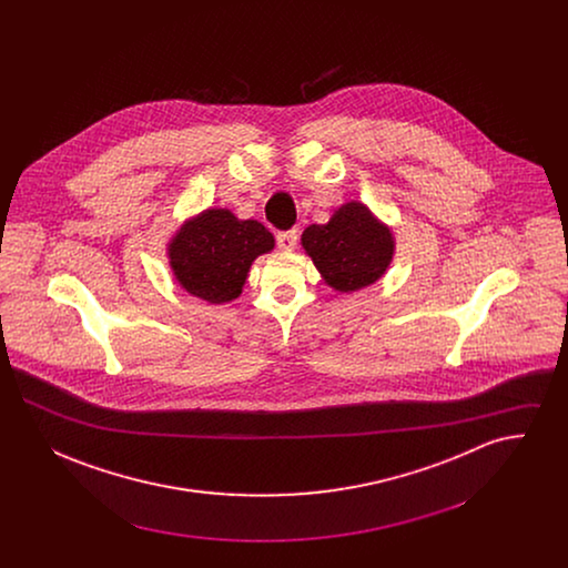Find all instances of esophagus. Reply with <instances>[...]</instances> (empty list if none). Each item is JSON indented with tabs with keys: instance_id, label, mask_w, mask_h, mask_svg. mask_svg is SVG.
<instances>
[{
	"instance_id": "1",
	"label": "esophagus",
	"mask_w": 568,
	"mask_h": 568,
	"mask_svg": "<svg viewBox=\"0 0 568 568\" xmlns=\"http://www.w3.org/2000/svg\"><path fill=\"white\" fill-rule=\"evenodd\" d=\"M276 244L281 251H294L297 244V232L296 230H290V232H278L276 234Z\"/></svg>"
}]
</instances>
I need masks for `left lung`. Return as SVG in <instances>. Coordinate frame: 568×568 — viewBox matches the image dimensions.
Here are the masks:
<instances>
[{
	"label": "left lung",
	"instance_id": "1",
	"mask_svg": "<svg viewBox=\"0 0 568 568\" xmlns=\"http://www.w3.org/2000/svg\"><path fill=\"white\" fill-rule=\"evenodd\" d=\"M300 243L325 285L341 294L377 283L396 253L392 227L357 200L338 206L324 225H308Z\"/></svg>",
	"mask_w": 568,
	"mask_h": 568
}]
</instances>
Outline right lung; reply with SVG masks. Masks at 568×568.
I'll return each instance as SVG.
<instances>
[{"label":"right lung","instance_id":"right-lung-1","mask_svg":"<svg viewBox=\"0 0 568 568\" xmlns=\"http://www.w3.org/2000/svg\"><path fill=\"white\" fill-rule=\"evenodd\" d=\"M274 248V236L255 219L230 209H206L183 221L165 244L176 283L193 297L225 304L243 294L251 264Z\"/></svg>","mask_w":568,"mask_h":568}]
</instances>
